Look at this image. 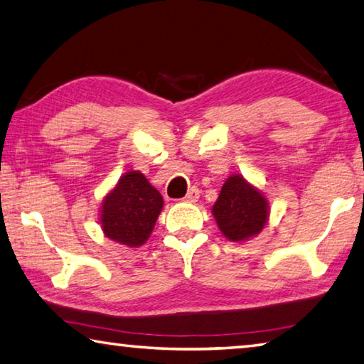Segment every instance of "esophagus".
Listing matches in <instances>:
<instances>
[{
  "instance_id": "obj_1",
  "label": "esophagus",
  "mask_w": 364,
  "mask_h": 364,
  "mask_svg": "<svg viewBox=\"0 0 364 364\" xmlns=\"http://www.w3.org/2000/svg\"><path fill=\"white\" fill-rule=\"evenodd\" d=\"M199 196H200V193H199V189L197 188H191L189 191H188V194L184 196V202H189V204H194V202H197V199H199Z\"/></svg>"
}]
</instances>
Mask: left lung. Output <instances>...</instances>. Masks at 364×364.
<instances>
[{
    "instance_id": "left-lung-1",
    "label": "left lung",
    "mask_w": 364,
    "mask_h": 364,
    "mask_svg": "<svg viewBox=\"0 0 364 364\" xmlns=\"http://www.w3.org/2000/svg\"><path fill=\"white\" fill-rule=\"evenodd\" d=\"M212 215L221 234L231 242H245L260 234L269 220V202L260 188L241 173L228 176Z\"/></svg>"
}]
</instances>
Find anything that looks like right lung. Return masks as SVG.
Wrapping results in <instances>:
<instances>
[{"instance_id":"add662e5","label":"right lung","mask_w":364,"mask_h":364,"mask_svg":"<svg viewBox=\"0 0 364 364\" xmlns=\"http://www.w3.org/2000/svg\"><path fill=\"white\" fill-rule=\"evenodd\" d=\"M164 208L159 191L138 170L120 176L104 196L100 207V225L104 236L127 247H141L151 237Z\"/></svg>"}]
</instances>
